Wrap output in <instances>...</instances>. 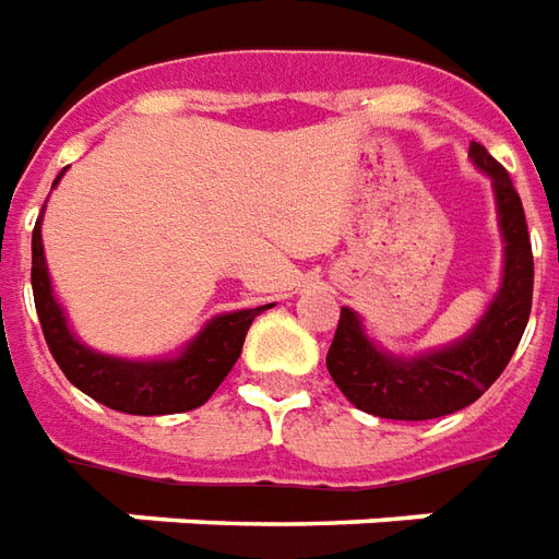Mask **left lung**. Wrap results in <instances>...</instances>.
I'll use <instances>...</instances> for the list:
<instances>
[{
  "label": "left lung",
  "mask_w": 559,
  "mask_h": 559,
  "mask_svg": "<svg viewBox=\"0 0 559 559\" xmlns=\"http://www.w3.org/2000/svg\"><path fill=\"white\" fill-rule=\"evenodd\" d=\"M471 157L495 181L497 214L507 240L503 285L486 319L467 340L414 360L378 352L364 336L357 316L342 307L336 336L328 352V372L348 402L366 414L384 419H435L467 408L507 369L527 328L533 304V250L521 195L486 145L471 142Z\"/></svg>",
  "instance_id": "left-lung-1"
}]
</instances>
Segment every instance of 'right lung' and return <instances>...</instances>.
<instances>
[{"mask_svg":"<svg viewBox=\"0 0 559 559\" xmlns=\"http://www.w3.org/2000/svg\"><path fill=\"white\" fill-rule=\"evenodd\" d=\"M32 292H35L44 340L50 345L52 360L59 364L64 378L100 405L140 417L181 414L205 405L240 357L252 319L271 307L267 304V307L219 316L187 345V352L178 360H166V364H128L88 352L73 340L62 309L52 300L44 247H40V217L32 229Z\"/></svg>","mask_w":559,"mask_h":559,"instance_id":"obj_1","label":"right lung"}]
</instances>
